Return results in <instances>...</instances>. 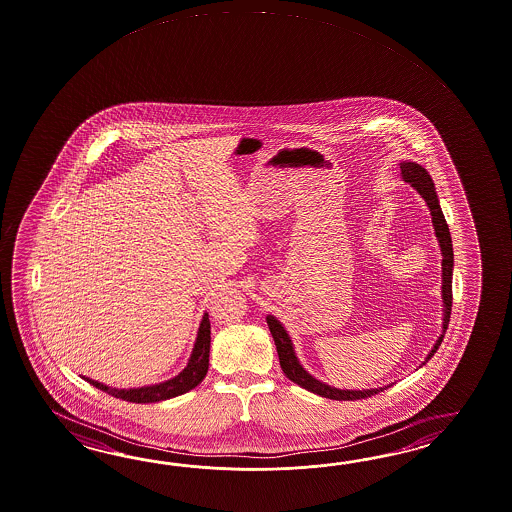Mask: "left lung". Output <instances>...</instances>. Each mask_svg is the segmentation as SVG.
<instances>
[{
  "mask_svg": "<svg viewBox=\"0 0 512 512\" xmlns=\"http://www.w3.org/2000/svg\"><path fill=\"white\" fill-rule=\"evenodd\" d=\"M399 170H401V179L405 183H409L422 198H424L429 211H431V222H433V229L437 235L438 246H440V253H442V333L437 338V342L433 344L431 351L427 353L425 362L429 361L435 353H437L438 346L442 344V338L446 335V329L449 324V314H451V279H453V244H451V235H449V227L444 218V212L440 209V201H438L437 190H435V183L431 179L429 172L425 170L424 166L412 161H403L399 163ZM266 324L270 327V333L274 337L275 348H277V355H279V362L281 368L287 375L288 379L301 388L309 390L312 394H318L322 398L337 399V401H353V399L370 398L377 392L387 390V387L377 388H362V390H349V388H337L327 385L324 381L316 379L314 375L309 374L303 366H301L300 359L294 351V344L292 338L287 333L285 325L281 324L274 314L266 316Z\"/></svg>",
  "mask_w": 512,
  "mask_h": 512,
  "instance_id": "8db88e82",
  "label": "left lung"
}]
</instances>
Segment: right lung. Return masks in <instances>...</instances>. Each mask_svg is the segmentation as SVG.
<instances>
[{"instance_id": "right-lung-1", "label": "right lung", "mask_w": 512, "mask_h": 512, "mask_svg": "<svg viewBox=\"0 0 512 512\" xmlns=\"http://www.w3.org/2000/svg\"><path fill=\"white\" fill-rule=\"evenodd\" d=\"M209 349H211V322H209V314L203 312L198 337L194 342L187 366L183 368V372H179L172 379L138 388L109 387V385H103L100 381H94L90 377H83V379L103 392L111 394L114 398L125 399L131 403H157V401L181 396L200 385L209 370Z\"/></svg>"}]
</instances>
